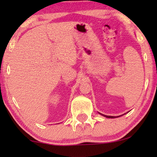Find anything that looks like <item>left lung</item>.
Returning <instances> with one entry per match:
<instances>
[{
  "label": "left lung",
  "mask_w": 157,
  "mask_h": 157,
  "mask_svg": "<svg viewBox=\"0 0 157 157\" xmlns=\"http://www.w3.org/2000/svg\"><path fill=\"white\" fill-rule=\"evenodd\" d=\"M102 116H104V117H106V118H111V119H113V118H116L115 117H111V116H106V115H104V114H101ZM119 117H120V116H119Z\"/></svg>",
  "instance_id": "1"
}]
</instances>
